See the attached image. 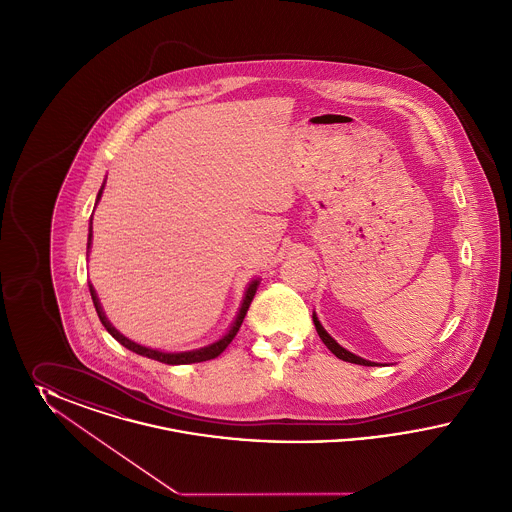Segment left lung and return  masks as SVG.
I'll list each match as a JSON object with an SVG mask.
<instances>
[{
	"label": "left lung",
	"instance_id": "1",
	"mask_svg": "<svg viewBox=\"0 0 512 512\" xmlns=\"http://www.w3.org/2000/svg\"><path fill=\"white\" fill-rule=\"evenodd\" d=\"M313 322H315V328H317L318 336H320V340L324 341V345L338 357L341 361H347V363H353V365H363V366H376L378 363H372V361H366L363 357H359V355H355V353H351V351H347L345 347H341L338 341L334 340L324 328H322V324H320V320H318L317 313H313Z\"/></svg>",
	"mask_w": 512,
	"mask_h": 512
}]
</instances>
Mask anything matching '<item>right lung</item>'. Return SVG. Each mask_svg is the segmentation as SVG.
Here are the masks:
<instances>
[{
    "label": "right lung",
    "instance_id": "1",
    "mask_svg": "<svg viewBox=\"0 0 512 512\" xmlns=\"http://www.w3.org/2000/svg\"><path fill=\"white\" fill-rule=\"evenodd\" d=\"M103 188H105V182H103V186L99 188L98 197H96V205H98L99 199H101ZM90 247H92V219H90V228H88V253H90ZM259 282H261V280L255 278V280H251V282L247 284L244 299H242V305H240V311H238V315L234 318L232 326L228 328V332H226L220 340L213 341V343H209V345H205V347H197V349H190V351H174V353L151 349V347L140 345V343L128 340L126 336H122L121 332L105 317V313H103V309H101V303H99L98 293H96L92 284H90V295H92V301H94V307H96V311H98L101 324H103L105 330H107L115 340L119 341L121 345H124L126 349H130V351H134V353H138V355H142V357H147V359L165 363V365H192V363H203V361H211V359L219 357L220 353L228 347V343L234 340V336L238 334V330H240V326H242V322H244L245 315H247V309H249V305H251V301H253V295H255L257 288H259Z\"/></svg>",
    "mask_w": 512,
    "mask_h": 512
}]
</instances>
